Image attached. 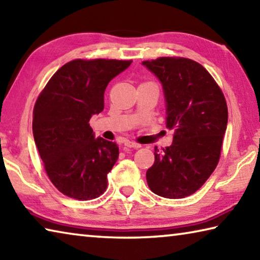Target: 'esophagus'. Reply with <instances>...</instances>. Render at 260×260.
Segmentation results:
<instances>
[{"label":"esophagus","instance_id":"esophagus-1","mask_svg":"<svg viewBox=\"0 0 260 260\" xmlns=\"http://www.w3.org/2000/svg\"><path fill=\"white\" fill-rule=\"evenodd\" d=\"M125 146L127 148H134V149H139L141 148V144L136 143V142H133V141H126L125 142Z\"/></svg>","mask_w":260,"mask_h":260}]
</instances>
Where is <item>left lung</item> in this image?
Masks as SVG:
<instances>
[{
  "label": "left lung",
  "mask_w": 260,
  "mask_h": 260,
  "mask_svg": "<svg viewBox=\"0 0 260 260\" xmlns=\"http://www.w3.org/2000/svg\"><path fill=\"white\" fill-rule=\"evenodd\" d=\"M159 79L166 100V127L173 143L159 150L147 171L152 192L184 199L203 186L217 167L227 128L226 99L208 70L184 57L142 61Z\"/></svg>",
  "instance_id": "obj_1"
}]
</instances>
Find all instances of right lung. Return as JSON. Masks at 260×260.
Segmentation results:
<instances>
[{"label":"right lung","instance_id":"right-lung-1","mask_svg":"<svg viewBox=\"0 0 260 260\" xmlns=\"http://www.w3.org/2000/svg\"><path fill=\"white\" fill-rule=\"evenodd\" d=\"M132 60L74 59L50 78L33 110V135L46 173L58 190L88 201L107 190L116 142L95 139L89 120L104 109V91Z\"/></svg>","mask_w":260,"mask_h":260}]
</instances>
